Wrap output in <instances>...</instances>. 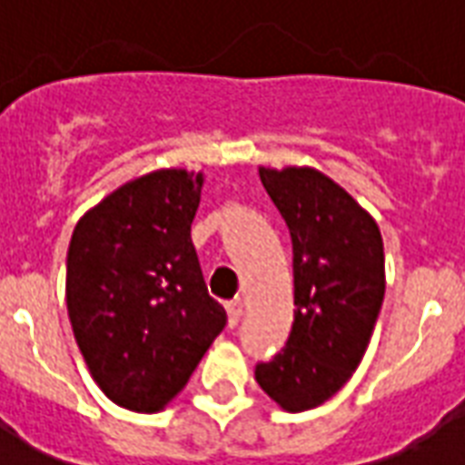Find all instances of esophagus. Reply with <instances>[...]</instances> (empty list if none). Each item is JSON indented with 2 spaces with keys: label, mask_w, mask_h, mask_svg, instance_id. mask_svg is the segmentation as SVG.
<instances>
[{
  "label": "esophagus",
  "mask_w": 465,
  "mask_h": 465,
  "mask_svg": "<svg viewBox=\"0 0 465 465\" xmlns=\"http://www.w3.org/2000/svg\"><path fill=\"white\" fill-rule=\"evenodd\" d=\"M226 313H229V326H236L239 319H242V302L239 299H233V302H226Z\"/></svg>",
  "instance_id": "obj_1"
}]
</instances>
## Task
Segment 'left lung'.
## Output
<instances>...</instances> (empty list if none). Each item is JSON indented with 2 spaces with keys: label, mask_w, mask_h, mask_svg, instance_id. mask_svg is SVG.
Instances as JSON below:
<instances>
[{
  "label": "left lung",
  "mask_w": 465,
  "mask_h": 465,
  "mask_svg": "<svg viewBox=\"0 0 465 465\" xmlns=\"http://www.w3.org/2000/svg\"><path fill=\"white\" fill-rule=\"evenodd\" d=\"M289 226L293 323L282 351L256 363V383L282 409L322 406L351 379L379 319L386 276L376 222L316 169H259Z\"/></svg>",
  "instance_id": "8db88e82"
}]
</instances>
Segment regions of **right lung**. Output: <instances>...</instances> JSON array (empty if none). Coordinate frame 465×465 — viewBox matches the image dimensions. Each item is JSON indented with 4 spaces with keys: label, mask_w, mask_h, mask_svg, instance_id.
I'll list each match as a JSON object with an SVG mask.
<instances>
[{
    "label": "right lung",
    "mask_w": 465,
    "mask_h": 465,
    "mask_svg": "<svg viewBox=\"0 0 465 465\" xmlns=\"http://www.w3.org/2000/svg\"><path fill=\"white\" fill-rule=\"evenodd\" d=\"M202 173L162 169L79 219L66 252V309L94 381L132 411H159L226 326L209 296L192 222Z\"/></svg>",
    "instance_id": "right-lung-1"
}]
</instances>
